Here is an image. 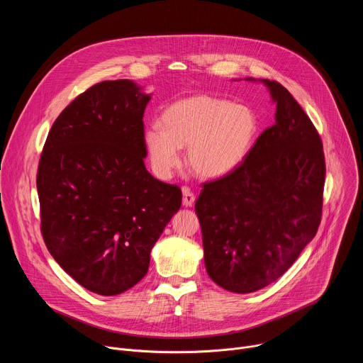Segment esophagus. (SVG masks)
I'll list each match as a JSON object with an SVG mask.
<instances>
[{"instance_id":"34e87169","label":"esophagus","mask_w":363,"mask_h":363,"mask_svg":"<svg viewBox=\"0 0 363 363\" xmlns=\"http://www.w3.org/2000/svg\"><path fill=\"white\" fill-rule=\"evenodd\" d=\"M194 202H195V195L191 192L189 188L184 186L182 188V205L184 206H192Z\"/></svg>"}]
</instances>
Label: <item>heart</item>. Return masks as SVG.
Masks as SVG:
<instances>
[{"instance_id":"obj_1","label":"heart","mask_w":363,"mask_h":363,"mask_svg":"<svg viewBox=\"0 0 363 363\" xmlns=\"http://www.w3.org/2000/svg\"><path fill=\"white\" fill-rule=\"evenodd\" d=\"M161 125H149L143 132L149 164L161 179L181 165V147H186L185 162L195 177L227 178L244 164L257 133V116L250 108L210 94L172 103Z\"/></svg>"}]
</instances>
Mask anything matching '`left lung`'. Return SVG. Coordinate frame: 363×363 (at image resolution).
Instances as JSON below:
<instances>
[{
    "instance_id": "left-lung-1",
    "label": "left lung",
    "mask_w": 363,
    "mask_h": 363,
    "mask_svg": "<svg viewBox=\"0 0 363 363\" xmlns=\"http://www.w3.org/2000/svg\"><path fill=\"white\" fill-rule=\"evenodd\" d=\"M245 80L267 87L276 123L234 174L203 184L195 202L206 273L238 294L276 281L313 240L326 175L320 136L289 90L266 79Z\"/></svg>"
}]
</instances>
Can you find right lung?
<instances>
[{
    "mask_svg": "<svg viewBox=\"0 0 363 363\" xmlns=\"http://www.w3.org/2000/svg\"><path fill=\"white\" fill-rule=\"evenodd\" d=\"M150 96L128 79L94 84L56 119L40 158L44 242L70 277L100 296L145 277L155 242L181 208V189L143 162Z\"/></svg>",
    "mask_w": 363,
    "mask_h": 363,
    "instance_id": "1",
    "label": "right lung"
}]
</instances>
